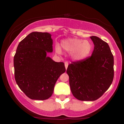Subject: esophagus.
<instances>
[{
    "label": "esophagus",
    "mask_w": 124,
    "mask_h": 124,
    "mask_svg": "<svg viewBox=\"0 0 124 124\" xmlns=\"http://www.w3.org/2000/svg\"><path fill=\"white\" fill-rule=\"evenodd\" d=\"M65 68H66V69L67 68H68V62H65Z\"/></svg>",
    "instance_id": "esophagus-1"
}]
</instances>
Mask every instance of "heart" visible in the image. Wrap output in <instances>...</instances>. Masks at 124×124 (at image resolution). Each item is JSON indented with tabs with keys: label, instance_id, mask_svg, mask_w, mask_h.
Listing matches in <instances>:
<instances>
[{
	"label": "heart",
	"instance_id": "obj_1",
	"mask_svg": "<svg viewBox=\"0 0 124 124\" xmlns=\"http://www.w3.org/2000/svg\"><path fill=\"white\" fill-rule=\"evenodd\" d=\"M62 48L66 52L71 53L73 59L76 61H80L85 59L89 56L92 50L93 45L89 41L78 38H68L62 41ZM56 50L61 52L60 48L57 46Z\"/></svg>",
	"mask_w": 124,
	"mask_h": 124
}]
</instances>
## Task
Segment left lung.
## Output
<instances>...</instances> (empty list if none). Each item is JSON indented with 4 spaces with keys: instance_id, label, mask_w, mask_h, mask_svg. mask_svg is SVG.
Wrapping results in <instances>:
<instances>
[{
    "instance_id": "8db88e82",
    "label": "left lung",
    "mask_w": 124,
    "mask_h": 124,
    "mask_svg": "<svg viewBox=\"0 0 124 124\" xmlns=\"http://www.w3.org/2000/svg\"><path fill=\"white\" fill-rule=\"evenodd\" d=\"M94 47L92 56L73 62L68 66L69 85L73 96L81 101L99 99L111 85L114 78V56L107 42L92 36Z\"/></svg>"
}]
</instances>
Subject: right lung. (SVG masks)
Listing matches in <instances>:
<instances>
[{
    "label": "right lung",
    "mask_w": 124,
    "mask_h": 124,
    "mask_svg": "<svg viewBox=\"0 0 124 124\" xmlns=\"http://www.w3.org/2000/svg\"><path fill=\"white\" fill-rule=\"evenodd\" d=\"M53 41L48 32H32L18 44L14 56L16 82L28 97L44 100L53 94L59 76L65 72L63 62L49 56Z\"/></svg>",
    "instance_id": "right-lung-1"
}]
</instances>
